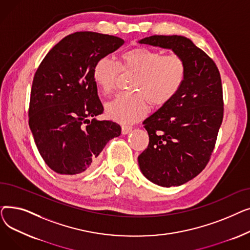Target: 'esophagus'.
Masks as SVG:
<instances>
[{"label":"esophagus","mask_w":250,"mask_h":250,"mask_svg":"<svg viewBox=\"0 0 250 250\" xmlns=\"http://www.w3.org/2000/svg\"><path fill=\"white\" fill-rule=\"evenodd\" d=\"M132 129H133V127L130 126V125H124L122 126V133H123V135H126V134L132 132Z\"/></svg>","instance_id":"1"}]
</instances>
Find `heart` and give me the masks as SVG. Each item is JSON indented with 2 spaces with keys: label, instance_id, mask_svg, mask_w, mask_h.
<instances>
[{
  "label": "heart",
  "instance_id": "1",
  "mask_svg": "<svg viewBox=\"0 0 250 250\" xmlns=\"http://www.w3.org/2000/svg\"><path fill=\"white\" fill-rule=\"evenodd\" d=\"M122 72H133L128 88L106 104V114L120 123H135L153 107H162L171 101L181 89L187 77L185 60L176 54L136 46L124 51L117 63L109 58H100L92 70L95 84L104 94L113 91Z\"/></svg>",
  "mask_w": 250,
  "mask_h": 250
}]
</instances>
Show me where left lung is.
Masks as SVG:
<instances>
[{
	"instance_id": "obj_1",
	"label": "left lung",
	"mask_w": 250,
	"mask_h": 250,
	"mask_svg": "<svg viewBox=\"0 0 250 250\" xmlns=\"http://www.w3.org/2000/svg\"><path fill=\"white\" fill-rule=\"evenodd\" d=\"M139 42L172 49L187 64L176 96L144 121L149 145L138 157L151 182L178 187L200 174L211 158L224 114L221 76L214 61L185 36L153 35Z\"/></svg>"
}]
</instances>
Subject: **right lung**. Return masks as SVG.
<instances>
[{
  "instance_id": "1",
  "label": "right lung",
  "mask_w": 250,
  "mask_h": 250,
  "mask_svg": "<svg viewBox=\"0 0 250 250\" xmlns=\"http://www.w3.org/2000/svg\"><path fill=\"white\" fill-rule=\"evenodd\" d=\"M124 39L91 31L75 32L52 47L33 78L29 126L46 165L62 175L86 173L105 145L122 133L103 112L92 70L95 62L124 44Z\"/></svg>"
}]
</instances>
